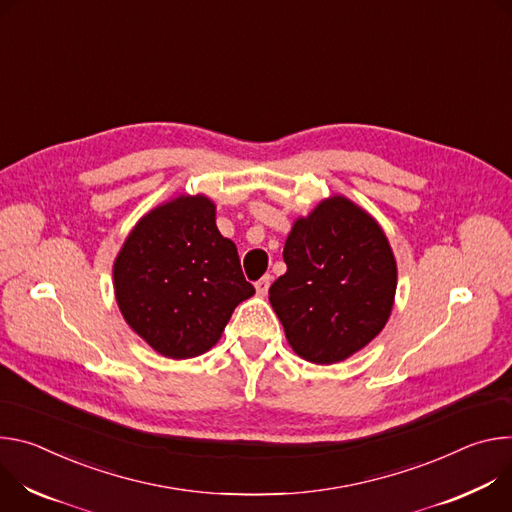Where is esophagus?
Listing matches in <instances>:
<instances>
[{
    "label": "esophagus",
    "instance_id": "1",
    "mask_svg": "<svg viewBox=\"0 0 512 512\" xmlns=\"http://www.w3.org/2000/svg\"><path fill=\"white\" fill-rule=\"evenodd\" d=\"M270 282H272L270 274H264L260 280H256V293L264 297L268 293V289H270Z\"/></svg>",
    "mask_w": 512,
    "mask_h": 512
}]
</instances>
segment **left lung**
I'll list each match as a JSON object with an SVG mask.
<instances>
[{"instance_id":"obj_1","label":"left lung","mask_w":512,"mask_h":512,"mask_svg":"<svg viewBox=\"0 0 512 512\" xmlns=\"http://www.w3.org/2000/svg\"><path fill=\"white\" fill-rule=\"evenodd\" d=\"M287 272L268 291L291 348L313 364L350 358L388 321L396 262L380 225L346 197L321 201L295 221Z\"/></svg>"}]
</instances>
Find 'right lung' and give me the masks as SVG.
I'll list each match as a JSON object with an SVG mask.
<instances>
[{"label": "right lung", "mask_w": 512, "mask_h": 512, "mask_svg": "<svg viewBox=\"0 0 512 512\" xmlns=\"http://www.w3.org/2000/svg\"><path fill=\"white\" fill-rule=\"evenodd\" d=\"M113 282L128 325L175 360L215 346L234 309L254 295L236 244L219 234L215 205L203 195L144 215L113 264Z\"/></svg>", "instance_id": "1"}]
</instances>
